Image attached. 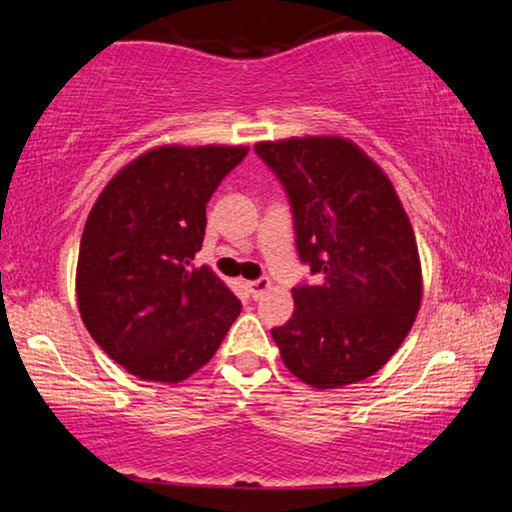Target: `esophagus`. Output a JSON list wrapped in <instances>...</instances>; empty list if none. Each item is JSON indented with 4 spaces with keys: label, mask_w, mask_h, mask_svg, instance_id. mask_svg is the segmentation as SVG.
Segmentation results:
<instances>
[{
    "label": "esophagus",
    "mask_w": 512,
    "mask_h": 512,
    "mask_svg": "<svg viewBox=\"0 0 512 512\" xmlns=\"http://www.w3.org/2000/svg\"><path fill=\"white\" fill-rule=\"evenodd\" d=\"M270 286H272V282L268 277H261V279H254V282H247V289H249V293H251V298H263V293H268L270 291Z\"/></svg>",
    "instance_id": "esophagus-1"
}]
</instances>
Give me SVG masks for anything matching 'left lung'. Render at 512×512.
Returning <instances> with one entry per match:
<instances>
[{
	"instance_id": "1",
	"label": "left lung",
	"mask_w": 512,
	"mask_h": 512,
	"mask_svg": "<svg viewBox=\"0 0 512 512\" xmlns=\"http://www.w3.org/2000/svg\"><path fill=\"white\" fill-rule=\"evenodd\" d=\"M289 195L300 261L314 284L293 289L291 319L272 328L284 366L317 389L375 375L422 305L412 223L382 167L345 137L258 142Z\"/></svg>"
}]
</instances>
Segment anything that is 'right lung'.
Here are the masks:
<instances>
[{"instance_id":"right-lung-1","label":"right lung","mask_w":512,"mask_h":512,"mask_svg":"<svg viewBox=\"0 0 512 512\" xmlns=\"http://www.w3.org/2000/svg\"><path fill=\"white\" fill-rule=\"evenodd\" d=\"M247 153V146H158L116 172L90 209L76 303L97 345L139 380L191 377L242 310L193 258L209 198Z\"/></svg>"}]
</instances>
